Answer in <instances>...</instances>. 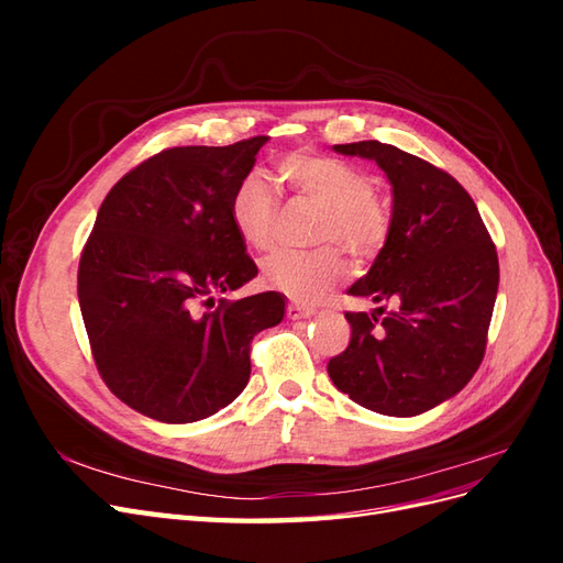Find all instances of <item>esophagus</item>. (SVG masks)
I'll use <instances>...</instances> for the list:
<instances>
[{"instance_id": "34e87169", "label": "esophagus", "mask_w": 563, "mask_h": 563, "mask_svg": "<svg viewBox=\"0 0 563 563\" xmlns=\"http://www.w3.org/2000/svg\"><path fill=\"white\" fill-rule=\"evenodd\" d=\"M314 314V308H308V305H298V302H288L286 317L288 319H308Z\"/></svg>"}]
</instances>
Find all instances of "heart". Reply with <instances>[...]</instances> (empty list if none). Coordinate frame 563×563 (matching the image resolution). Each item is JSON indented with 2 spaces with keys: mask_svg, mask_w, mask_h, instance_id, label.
I'll use <instances>...</instances> for the list:
<instances>
[{
  "mask_svg": "<svg viewBox=\"0 0 563 563\" xmlns=\"http://www.w3.org/2000/svg\"><path fill=\"white\" fill-rule=\"evenodd\" d=\"M279 178L296 197L323 211L317 230L319 244H343L354 258H373L389 236L391 211L373 190L364 168L317 152H291L279 166ZM230 218L236 234L253 249H269L277 240L279 197L263 174H249L234 187ZM263 279L277 291L317 300L347 275V261L340 249L317 253L275 251L263 261Z\"/></svg>",
  "mask_w": 563,
  "mask_h": 563,
  "instance_id": "heart-1",
  "label": "heart"
}]
</instances>
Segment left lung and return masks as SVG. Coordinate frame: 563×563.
<instances>
[{
	"label": "left lung",
	"mask_w": 563,
	"mask_h": 563,
	"mask_svg": "<svg viewBox=\"0 0 563 563\" xmlns=\"http://www.w3.org/2000/svg\"><path fill=\"white\" fill-rule=\"evenodd\" d=\"M340 155L376 162L391 185V228L350 296L391 302L347 312L352 338L329 362L333 385L383 416H420L479 368L498 296V253L476 203L453 176L408 152L362 141Z\"/></svg>",
	"instance_id": "left-lung-1"
}]
</instances>
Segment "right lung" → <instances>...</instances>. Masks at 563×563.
<instances>
[{"label":"right lung","mask_w":563,"mask_h":563,"mask_svg":"<svg viewBox=\"0 0 563 563\" xmlns=\"http://www.w3.org/2000/svg\"><path fill=\"white\" fill-rule=\"evenodd\" d=\"M265 143L168 147L100 203L79 261V308L100 378L147 418L195 422L232 404L251 376L253 335L284 319L277 291L200 312L258 275L230 199Z\"/></svg>","instance_id":"obj_1"}]
</instances>
